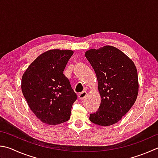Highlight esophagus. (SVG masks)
Returning <instances> with one entry per match:
<instances>
[{"instance_id": "esophagus-1", "label": "esophagus", "mask_w": 158, "mask_h": 158, "mask_svg": "<svg viewBox=\"0 0 158 158\" xmlns=\"http://www.w3.org/2000/svg\"><path fill=\"white\" fill-rule=\"evenodd\" d=\"M86 95H87V93H86V92H85V91H83V92H81V93L79 94L78 97H79V99L82 100V99H84L85 97H86Z\"/></svg>"}]
</instances>
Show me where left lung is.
Listing matches in <instances>:
<instances>
[{
    "instance_id": "8db88e82",
    "label": "left lung",
    "mask_w": 158,
    "mask_h": 158,
    "mask_svg": "<svg viewBox=\"0 0 158 158\" xmlns=\"http://www.w3.org/2000/svg\"><path fill=\"white\" fill-rule=\"evenodd\" d=\"M85 56L95 72L101 104L90 114V122L103 126L115 124L136 101L138 77L135 65L125 54L113 46L91 49Z\"/></svg>"
}]
</instances>
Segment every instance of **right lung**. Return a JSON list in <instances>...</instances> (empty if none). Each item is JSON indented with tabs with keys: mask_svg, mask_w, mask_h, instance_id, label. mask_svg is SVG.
<instances>
[{
	"mask_svg": "<svg viewBox=\"0 0 158 158\" xmlns=\"http://www.w3.org/2000/svg\"><path fill=\"white\" fill-rule=\"evenodd\" d=\"M73 54L72 50H48L37 57L23 75L24 97L31 111L45 124H59L70 117L77 96L63 73Z\"/></svg>",
	"mask_w": 158,
	"mask_h": 158,
	"instance_id": "add662e5",
	"label": "right lung"
}]
</instances>
